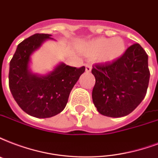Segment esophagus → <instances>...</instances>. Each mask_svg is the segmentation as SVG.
<instances>
[{"instance_id":"34e87169","label":"esophagus","mask_w":158,"mask_h":158,"mask_svg":"<svg viewBox=\"0 0 158 158\" xmlns=\"http://www.w3.org/2000/svg\"><path fill=\"white\" fill-rule=\"evenodd\" d=\"M91 69H92V66H91V64H85V70H86V72H90Z\"/></svg>"}]
</instances>
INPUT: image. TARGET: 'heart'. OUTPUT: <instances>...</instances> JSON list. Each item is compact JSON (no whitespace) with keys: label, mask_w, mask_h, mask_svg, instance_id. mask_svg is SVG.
Instances as JSON below:
<instances>
[{"label":"heart","mask_w":158,"mask_h":158,"mask_svg":"<svg viewBox=\"0 0 158 158\" xmlns=\"http://www.w3.org/2000/svg\"><path fill=\"white\" fill-rule=\"evenodd\" d=\"M89 53L93 55H101L103 61H113L123 54L125 43L123 39L116 37L114 39L98 38L89 44Z\"/></svg>","instance_id":"1"}]
</instances>
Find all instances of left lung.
<instances>
[{
    "instance_id": "8db88e82",
    "label": "left lung",
    "mask_w": 158,
    "mask_h": 158,
    "mask_svg": "<svg viewBox=\"0 0 158 158\" xmlns=\"http://www.w3.org/2000/svg\"><path fill=\"white\" fill-rule=\"evenodd\" d=\"M92 98L99 114L120 118L131 114L145 98L150 71L148 56L140 44L127 48L117 60L94 64Z\"/></svg>"
}]
</instances>
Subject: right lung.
I'll list each match as a JSON object with an SVG mask.
<instances>
[{
	"mask_svg": "<svg viewBox=\"0 0 158 158\" xmlns=\"http://www.w3.org/2000/svg\"><path fill=\"white\" fill-rule=\"evenodd\" d=\"M51 35L35 34L18 44L10 62L9 87L13 98L29 115L46 118L63 111L71 90L85 67L75 68L60 64L45 76L29 71L31 54Z\"/></svg>",
	"mask_w": 158,
	"mask_h": 158,
	"instance_id": "obj_1",
	"label": "right lung"
}]
</instances>
